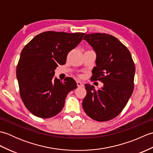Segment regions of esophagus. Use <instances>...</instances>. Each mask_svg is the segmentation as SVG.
<instances>
[{
  "instance_id": "1",
  "label": "esophagus",
  "mask_w": 153,
  "mask_h": 153,
  "mask_svg": "<svg viewBox=\"0 0 153 153\" xmlns=\"http://www.w3.org/2000/svg\"><path fill=\"white\" fill-rule=\"evenodd\" d=\"M76 83H77V87H83V85H84L83 83L82 82H80V81H77Z\"/></svg>"
}]
</instances>
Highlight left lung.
<instances>
[{
  "label": "left lung",
  "mask_w": 153,
  "mask_h": 153,
  "mask_svg": "<svg viewBox=\"0 0 153 153\" xmlns=\"http://www.w3.org/2000/svg\"><path fill=\"white\" fill-rule=\"evenodd\" d=\"M97 54L92 81L104 83L100 89L85 84L82 106L91 118L106 122L124 108L134 88L135 67L130 52L116 37L106 33L86 34L83 38Z\"/></svg>",
  "instance_id": "8db88e82"
}]
</instances>
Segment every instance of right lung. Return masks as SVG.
I'll list each match as a JSON object with an SVG mask.
<instances>
[{
    "label": "right lung",
    "mask_w": 153,
    "mask_h": 153,
    "mask_svg": "<svg viewBox=\"0 0 153 153\" xmlns=\"http://www.w3.org/2000/svg\"><path fill=\"white\" fill-rule=\"evenodd\" d=\"M85 33L53 31L36 35L25 45L16 68L19 95L25 107L35 116L49 118L63 108L68 93L77 88L71 77L53 79L58 64L82 41Z\"/></svg>",
    "instance_id": "add662e5"
}]
</instances>
